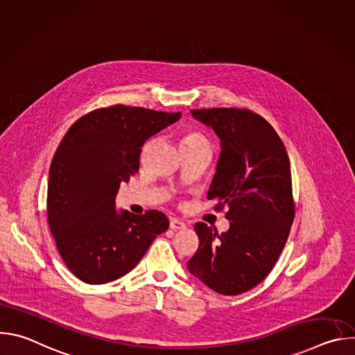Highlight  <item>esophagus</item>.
<instances>
[{
	"mask_svg": "<svg viewBox=\"0 0 355 355\" xmlns=\"http://www.w3.org/2000/svg\"><path fill=\"white\" fill-rule=\"evenodd\" d=\"M170 227L173 230H182V229L187 227V225L182 220H180V219H171L170 220Z\"/></svg>",
	"mask_w": 355,
	"mask_h": 355,
	"instance_id": "obj_1",
	"label": "esophagus"
}]
</instances>
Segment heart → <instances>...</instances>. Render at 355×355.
<instances>
[{"label":"heart","mask_w":355,"mask_h":355,"mask_svg":"<svg viewBox=\"0 0 355 355\" xmlns=\"http://www.w3.org/2000/svg\"><path fill=\"white\" fill-rule=\"evenodd\" d=\"M181 147H207L212 148L211 141L196 130H188L181 137Z\"/></svg>","instance_id":"1"}]
</instances>
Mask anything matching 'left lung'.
<instances>
[{"label":"left lung","mask_w":355,"mask_h":355,"mask_svg":"<svg viewBox=\"0 0 355 355\" xmlns=\"http://www.w3.org/2000/svg\"><path fill=\"white\" fill-rule=\"evenodd\" d=\"M211 126L222 153L208 199L225 207L229 230L219 234L196 223L199 245L187 267L212 291L240 295L257 286L274 268L295 216L291 166L274 128L250 110H192Z\"/></svg>","instance_id":"8db88e82"}]
</instances>
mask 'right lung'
<instances>
[{
    "label": "right lung",
    "mask_w": 355,
    "mask_h": 355,
    "mask_svg": "<svg viewBox=\"0 0 355 355\" xmlns=\"http://www.w3.org/2000/svg\"><path fill=\"white\" fill-rule=\"evenodd\" d=\"M180 116L122 104L98 108L60 141L49 171L47 220L64 264L83 282L123 277L168 229L160 211L116 212L115 196L137 173L146 140Z\"/></svg>",
    "instance_id": "1"
}]
</instances>
